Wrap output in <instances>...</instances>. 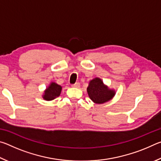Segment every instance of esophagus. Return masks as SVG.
<instances>
[{"instance_id": "obj_1", "label": "esophagus", "mask_w": 161, "mask_h": 161, "mask_svg": "<svg viewBox=\"0 0 161 161\" xmlns=\"http://www.w3.org/2000/svg\"><path fill=\"white\" fill-rule=\"evenodd\" d=\"M80 84L79 83V82H76L75 84H72V87H75V88H79V87H80Z\"/></svg>"}]
</instances>
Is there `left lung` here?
<instances>
[{"instance_id": "1", "label": "left lung", "mask_w": 161, "mask_h": 161, "mask_svg": "<svg viewBox=\"0 0 161 161\" xmlns=\"http://www.w3.org/2000/svg\"><path fill=\"white\" fill-rule=\"evenodd\" d=\"M89 97L94 103H103L111 99L115 94L113 90H110L103 84L102 80L95 78L89 82L87 87Z\"/></svg>"}]
</instances>
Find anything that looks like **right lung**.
Here are the masks:
<instances>
[{
	"label": "right lung",
	"instance_id": "add662e5",
	"mask_svg": "<svg viewBox=\"0 0 161 161\" xmlns=\"http://www.w3.org/2000/svg\"><path fill=\"white\" fill-rule=\"evenodd\" d=\"M62 86L57 84L56 83H51L48 88L45 92V95L43 96V99L47 101H51L56 97L59 96L61 93Z\"/></svg>",
	"mask_w": 161,
	"mask_h": 161
}]
</instances>
